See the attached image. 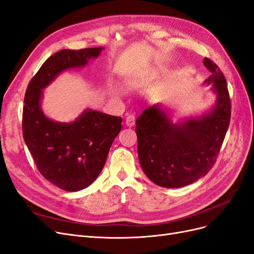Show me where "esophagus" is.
Returning <instances> with one entry per match:
<instances>
[{
    "instance_id": "34e87169",
    "label": "esophagus",
    "mask_w": 254,
    "mask_h": 254,
    "mask_svg": "<svg viewBox=\"0 0 254 254\" xmlns=\"http://www.w3.org/2000/svg\"><path fill=\"white\" fill-rule=\"evenodd\" d=\"M135 115H127L126 118V126H127L128 127H131L135 126Z\"/></svg>"
}]
</instances>
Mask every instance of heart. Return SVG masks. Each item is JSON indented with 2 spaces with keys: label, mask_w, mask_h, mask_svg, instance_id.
<instances>
[{
  "label": "heart",
  "mask_w": 254,
  "mask_h": 254,
  "mask_svg": "<svg viewBox=\"0 0 254 254\" xmlns=\"http://www.w3.org/2000/svg\"><path fill=\"white\" fill-rule=\"evenodd\" d=\"M112 93L115 95H120L121 93H123V90H121L118 86H114L112 88Z\"/></svg>",
  "instance_id": "1"
}]
</instances>
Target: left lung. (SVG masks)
<instances>
[{"label": "left lung", "instance_id": "obj_1", "mask_svg": "<svg viewBox=\"0 0 254 254\" xmlns=\"http://www.w3.org/2000/svg\"><path fill=\"white\" fill-rule=\"evenodd\" d=\"M211 72L203 85H212L216 101L211 109L174 121L167 106L156 104L136 120L139 162L147 178L164 188H181L201 179L221 148L230 121V98L222 71L209 59Z\"/></svg>", "mask_w": 254, "mask_h": 254}]
</instances>
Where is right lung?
<instances>
[{"mask_svg": "<svg viewBox=\"0 0 254 254\" xmlns=\"http://www.w3.org/2000/svg\"><path fill=\"white\" fill-rule=\"evenodd\" d=\"M104 50L57 52L41 65L25 94L23 135L28 149L43 178L68 192L87 188L100 175L123 119L92 109L69 123L51 119L41 108L43 89L62 72L85 67Z\"/></svg>", "mask_w": 254, "mask_h": 254, "instance_id": "obj_1", "label": "right lung"}]
</instances>
